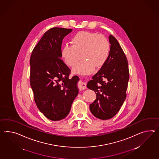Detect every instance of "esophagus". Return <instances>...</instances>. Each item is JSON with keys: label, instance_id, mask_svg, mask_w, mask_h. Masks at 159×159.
<instances>
[{"label": "esophagus", "instance_id": "obj_1", "mask_svg": "<svg viewBox=\"0 0 159 159\" xmlns=\"http://www.w3.org/2000/svg\"><path fill=\"white\" fill-rule=\"evenodd\" d=\"M87 87V84L86 83L84 82H80L79 84V89L80 90H84L86 89Z\"/></svg>", "mask_w": 159, "mask_h": 159}]
</instances>
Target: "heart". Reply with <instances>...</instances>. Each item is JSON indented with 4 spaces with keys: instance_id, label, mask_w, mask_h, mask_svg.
I'll return each instance as SVG.
<instances>
[{
    "instance_id": "1",
    "label": "heart",
    "mask_w": 159,
    "mask_h": 159,
    "mask_svg": "<svg viewBox=\"0 0 159 159\" xmlns=\"http://www.w3.org/2000/svg\"><path fill=\"white\" fill-rule=\"evenodd\" d=\"M72 45H65L61 54L66 64L70 67L76 64L79 54H82L83 60L78 63L73 69L75 74L88 75L92 74L95 68L103 66L108 58L110 43L103 35L95 33L80 31L71 39Z\"/></svg>"
}]
</instances>
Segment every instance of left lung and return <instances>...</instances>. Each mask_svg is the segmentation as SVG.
<instances>
[{"mask_svg":"<svg viewBox=\"0 0 159 159\" xmlns=\"http://www.w3.org/2000/svg\"><path fill=\"white\" fill-rule=\"evenodd\" d=\"M111 44L108 58L87 87L97 95L96 99L89 105L94 116L102 120L111 119L120 110L126 98L129 79L128 60L116 39L109 36Z\"/></svg>","mask_w":159,"mask_h":159,"instance_id":"obj_1","label":"left lung"}]
</instances>
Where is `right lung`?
Here are the masks:
<instances>
[{
    "mask_svg": "<svg viewBox=\"0 0 159 159\" xmlns=\"http://www.w3.org/2000/svg\"><path fill=\"white\" fill-rule=\"evenodd\" d=\"M72 31L50 29L34 48L30 58V81L35 103L47 118L54 121L68 115L79 92V77L69 78L70 70L61 58L62 39Z\"/></svg>",
    "mask_w": 159,
    "mask_h": 159,
    "instance_id": "right-lung-1",
    "label": "right lung"
}]
</instances>
